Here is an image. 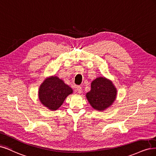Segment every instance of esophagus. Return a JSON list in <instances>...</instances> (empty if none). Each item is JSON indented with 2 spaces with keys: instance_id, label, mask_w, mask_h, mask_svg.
Wrapping results in <instances>:
<instances>
[{
  "instance_id": "34e87169",
  "label": "esophagus",
  "mask_w": 156,
  "mask_h": 156,
  "mask_svg": "<svg viewBox=\"0 0 156 156\" xmlns=\"http://www.w3.org/2000/svg\"><path fill=\"white\" fill-rule=\"evenodd\" d=\"M76 92H78V93H82V88L81 86H78L76 87Z\"/></svg>"
}]
</instances>
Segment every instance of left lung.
<instances>
[{
    "label": "left lung",
    "instance_id": "8db88e82",
    "mask_svg": "<svg viewBox=\"0 0 156 156\" xmlns=\"http://www.w3.org/2000/svg\"><path fill=\"white\" fill-rule=\"evenodd\" d=\"M116 97L117 89L112 81L104 77L93 80L91 91L86 94L89 104L99 112H103L112 105Z\"/></svg>",
    "mask_w": 156,
    "mask_h": 156
}]
</instances>
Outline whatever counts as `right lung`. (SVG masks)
Segmentation results:
<instances>
[{"instance_id":"right-lung-1","label":"right lung","mask_w":156,"mask_h":156,"mask_svg":"<svg viewBox=\"0 0 156 156\" xmlns=\"http://www.w3.org/2000/svg\"><path fill=\"white\" fill-rule=\"evenodd\" d=\"M73 89L57 76L47 78L40 85L39 99L41 103L51 111L58 109Z\"/></svg>"}]
</instances>
